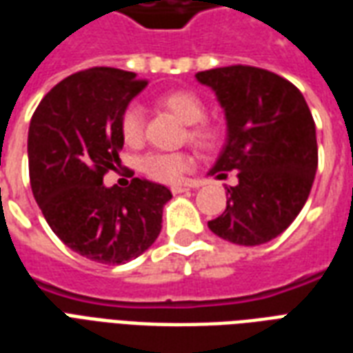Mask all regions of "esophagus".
<instances>
[{"label":"esophagus","instance_id":"1","mask_svg":"<svg viewBox=\"0 0 353 353\" xmlns=\"http://www.w3.org/2000/svg\"><path fill=\"white\" fill-rule=\"evenodd\" d=\"M189 191V187H187V185H174V187H172V192H174V194H181V192H187Z\"/></svg>","mask_w":353,"mask_h":353}]
</instances>
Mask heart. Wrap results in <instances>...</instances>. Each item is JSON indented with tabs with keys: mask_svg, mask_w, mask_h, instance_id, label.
Masks as SVG:
<instances>
[{
	"mask_svg": "<svg viewBox=\"0 0 353 353\" xmlns=\"http://www.w3.org/2000/svg\"><path fill=\"white\" fill-rule=\"evenodd\" d=\"M157 105L185 123V138L200 149H212L219 141V128L206 117V103L192 90H172L157 98ZM121 136L128 145H139L145 130L143 109L132 103L124 109L119 121ZM192 168V157L185 151H151L139 161V170L159 183H177Z\"/></svg>",
	"mask_w": 353,
	"mask_h": 353,
	"instance_id": "b5f03b06",
	"label": "heart"
}]
</instances>
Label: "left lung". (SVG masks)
<instances>
[{"label":"left lung","mask_w":353,"mask_h":353,"mask_svg":"<svg viewBox=\"0 0 353 353\" xmlns=\"http://www.w3.org/2000/svg\"><path fill=\"white\" fill-rule=\"evenodd\" d=\"M227 117V143L212 176L238 170L227 210L210 230L240 245L272 240L295 221L318 168L316 124L301 90L276 73L227 65L196 73Z\"/></svg>","instance_id":"obj_1"}]
</instances>
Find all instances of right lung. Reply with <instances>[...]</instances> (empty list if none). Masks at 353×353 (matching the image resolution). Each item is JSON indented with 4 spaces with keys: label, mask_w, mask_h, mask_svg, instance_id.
Returning a JSON list of instances; mask_svg holds the SVG:
<instances>
[{
    "label": "right lung",
    "mask_w": 353,
    "mask_h": 353,
    "mask_svg": "<svg viewBox=\"0 0 353 353\" xmlns=\"http://www.w3.org/2000/svg\"><path fill=\"white\" fill-rule=\"evenodd\" d=\"M145 85L132 72L90 68L50 88L30 121L35 202L68 248L103 265H123L149 250L172 199L164 185L139 177L126 189L103 185L124 143L121 115Z\"/></svg>",
    "instance_id": "1"
}]
</instances>
